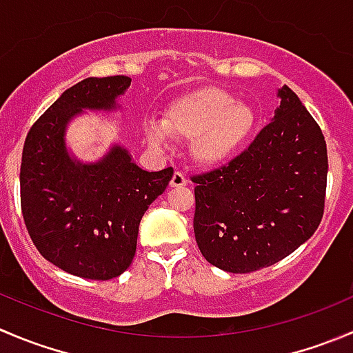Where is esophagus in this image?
Segmentation results:
<instances>
[{"mask_svg":"<svg viewBox=\"0 0 353 353\" xmlns=\"http://www.w3.org/2000/svg\"><path fill=\"white\" fill-rule=\"evenodd\" d=\"M188 184V177L181 172H174L172 179H170V188H183Z\"/></svg>","mask_w":353,"mask_h":353,"instance_id":"1","label":"esophagus"}]
</instances>
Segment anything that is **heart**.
<instances>
[{"mask_svg": "<svg viewBox=\"0 0 353 353\" xmlns=\"http://www.w3.org/2000/svg\"><path fill=\"white\" fill-rule=\"evenodd\" d=\"M255 125V112L245 101L217 88H203L177 98L163 112L162 124L148 121L145 138L165 148L167 136L191 139V159L200 167H219L239 152Z\"/></svg>", "mask_w": 353, "mask_h": 353, "instance_id": "heart-1", "label": "heart"}]
</instances>
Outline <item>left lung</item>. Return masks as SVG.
I'll return each mask as SVG.
<instances>
[{"label":"left lung","instance_id":"obj_1","mask_svg":"<svg viewBox=\"0 0 353 353\" xmlns=\"http://www.w3.org/2000/svg\"><path fill=\"white\" fill-rule=\"evenodd\" d=\"M279 107L246 152L196 176L194 238L201 255L245 274L279 262L319 228L327 150L300 98L283 85Z\"/></svg>","mask_w":353,"mask_h":353}]
</instances>
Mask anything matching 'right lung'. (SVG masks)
Here are the masks:
<instances>
[{
	"mask_svg": "<svg viewBox=\"0 0 353 353\" xmlns=\"http://www.w3.org/2000/svg\"><path fill=\"white\" fill-rule=\"evenodd\" d=\"M131 77H88L68 88L30 128L20 165V201L41 255L68 274L112 279L131 265L139 222L174 169L148 172L114 143L97 162L67 146L68 124L84 112L121 110Z\"/></svg>",
	"mask_w": 353,
	"mask_h": 353,
	"instance_id": "add662e5",
	"label": "right lung"
}]
</instances>
